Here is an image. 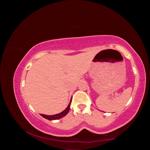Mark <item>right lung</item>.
Returning <instances> with one entry per match:
<instances>
[{"label": "right lung", "mask_w": 150, "mask_h": 150, "mask_svg": "<svg viewBox=\"0 0 150 150\" xmlns=\"http://www.w3.org/2000/svg\"><path fill=\"white\" fill-rule=\"evenodd\" d=\"M71 101H70L69 104L68 105V106L66 108L65 110H64L63 112H62L59 114H54V115H51V116H48V115H45V114H41V116L42 117H43L44 118H45L47 120H58L60 118H63L64 116H65L66 114L68 113L69 110V108H70V103H71Z\"/></svg>", "instance_id": "add662e5"}]
</instances>
